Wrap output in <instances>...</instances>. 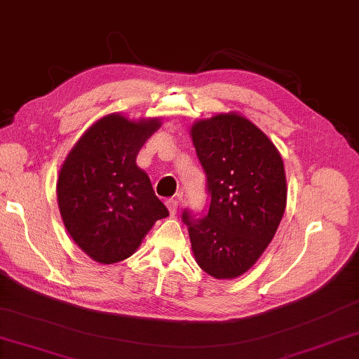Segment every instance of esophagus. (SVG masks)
I'll return each instance as SVG.
<instances>
[{
    "instance_id": "obj_1",
    "label": "esophagus",
    "mask_w": 359,
    "mask_h": 359,
    "mask_svg": "<svg viewBox=\"0 0 359 359\" xmlns=\"http://www.w3.org/2000/svg\"><path fill=\"white\" fill-rule=\"evenodd\" d=\"M167 209H168V212H170V215H175L177 214V211H178V200H167Z\"/></svg>"
}]
</instances>
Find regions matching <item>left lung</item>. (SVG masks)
Masks as SVG:
<instances>
[{"mask_svg": "<svg viewBox=\"0 0 359 359\" xmlns=\"http://www.w3.org/2000/svg\"><path fill=\"white\" fill-rule=\"evenodd\" d=\"M191 137L211 197L201 219L182 214L195 261L214 278H238L261 258L285 214V164L273 142L238 112L195 121Z\"/></svg>", "mask_w": 359, "mask_h": 359, "instance_id": "1", "label": "left lung"}]
</instances>
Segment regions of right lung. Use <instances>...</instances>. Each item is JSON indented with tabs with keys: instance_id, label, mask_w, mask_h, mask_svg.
I'll return each mask as SVG.
<instances>
[{
	"instance_id": "right-lung-1",
	"label": "right lung",
	"mask_w": 359,
	"mask_h": 359,
	"mask_svg": "<svg viewBox=\"0 0 359 359\" xmlns=\"http://www.w3.org/2000/svg\"><path fill=\"white\" fill-rule=\"evenodd\" d=\"M161 118L107 114L89 126L59 170V212L74 243L100 264L123 261L136 252L167 208L136 164Z\"/></svg>"
}]
</instances>
